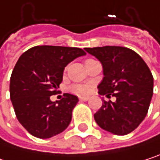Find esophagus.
Returning a JSON list of instances; mask_svg holds the SVG:
<instances>
[{"mask_svg": "<svg viewBox=\"0 0 160 160\" xmlns=\"http://www.w3.org/2000/svg\"><path fill=\"white\" fill-rule=\"evenodd\" d=\"M88 100H89V97H80V101H82V102H85Z\"/></svg>", "mask_w": 160, "mask_h": 160, "instance_id": "34e87169", "label": "esophagus"}]
</instances>
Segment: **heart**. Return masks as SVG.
<instances>
[{
    "instance_id": "b5f03b06",
    "label": "heart",
    "mask_w": 160,
    "mask_h": 160,
    "mask_svg": "<svg viewBox=\"0 0 160 160\" xmlns=\"http://www.w3.org/2000/svg\"><path fill=\"white\" fill-rule=\"evenodd\" d=\"M71 91L79 95H85L91 92V85H89V84H75L71 87Z\"/></svg>"
}]
</instances>
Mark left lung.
Masks as SVG:
<instances>
[{
    "instance_id": "1",
    "label": "left lung",
    "mask_w": 160,
    "mask_h": 160,
    "mask_svg": "<svg viewBox=\"0 0 160 160\" xmlns=\"http://www.w3.org/2000/svg\"><path fill=\"white\" fill-rule=\"evenodd\" d=\"M103 66L104 78L99 94L116 101H105L94 114L103 130L117 135L134 131L147 114L153 95V76L143 58L134 51L120 46L86 48Z\"/></svg>"
}]
</instances>
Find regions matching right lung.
<instances>
[{
	"instance_id": "obj_1",
	"label": "right lung",
	"mask_w": 160,
	"mask_h": 160,
	"mask_svg": "<svg viewBox=\"0 0 160 160\" xmlns=\"http://www.w3.org/2000/svg\"><path fill=\"white\" fill-rule=\"evenodd\" d=\"M86 52L80 48L42 45L26 51L16 62L10 80V98L20 124L33 136L47 139L69 125L77 96L64 93L52 102L63 80L65 68Z\"/></svg>"
}]
</instances>
